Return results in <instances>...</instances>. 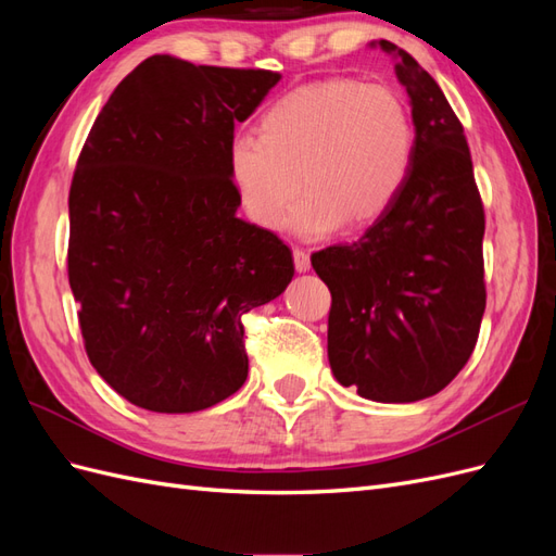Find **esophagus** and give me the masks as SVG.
Masks as SVG:
<instances>
[{
	"mask_svg": "<svg viewBox=\"0 0 556 556\" xmlns=\"http://www.w3.org/2000/svg\"><path fill=\"white\" fill-rule=\"evenodd\" d=\"M292 255H294V266H296V271H299V274L308 271V268H311V255H308V252H306L304 248H294V250H292Z\"/></svg>",
	"mask_w": 556,
	"mask_h": 556,
	"instance_id": "esophagus-1",
	"label": "esophagus"
}]
</instances>
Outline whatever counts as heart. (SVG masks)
I'll list each match as a JSON object with an SVG mask.
<instances>
[{
  "mask_svg": "<svg viewBox=\"0 0 556 556\" xmlns=\"http://www.w3.org/2000/svg\"><path fill=\"white\" fill-rule=\"evenodd\" d=\"M415 153V125L403 97L378 83L327 78L266 109L262 131L229 141V174L245 213L278 229L299 192L294 227L325 237L341 223L359 229L394 204Z\"/></svg>",
  "mask_w": 556,
  "mask_h": 556,
  "instance_id": "obj_1",
  "label": "heart"
}]
</instances>
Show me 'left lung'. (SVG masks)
<instances>
[{"label": "left lung", "instance_id": "left-lung-1", "mask_svg": "<svg viewBox=\"0 0 556 556\" xmlns=\"http://www.w3.org/2000/svg\"><path fill=\"white\" fill-rule=\"evenodd\" d=\"M413 104L406 182L352 243L311 255L331 292V371L364 399L410 403L439 394L473 352L486 304L484 208L459 117L417 60L392 41Z\"/></svg>", "mask_w": 556, "mask_h": 556}]
</instances>
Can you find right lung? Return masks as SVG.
I'll return each instance as SVG.
<instances>
[{
	"label": "right lung",
	"mask_w": 556,
	"mask_h": 556,
	"mask_svg": "<svg viewBox=\"0 0 556 556\" xmlns=\"http://www.w3.org/2000/svg\"><path fill=\"white\" fill-rule=\"evenodd\" d=\"M280 80L153 55L121 80L70 190L66 271L88 359L153 413H194L248 378L243 315L285 292L292 250L237 217L233 125Z\"/></svg>",
	"instance_id": "1"
}]
</instances>
